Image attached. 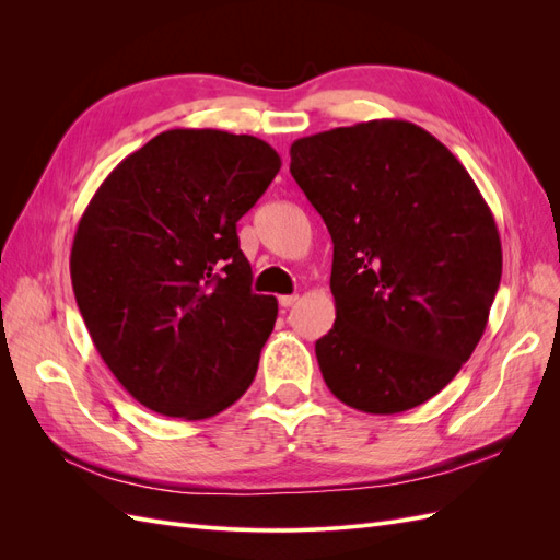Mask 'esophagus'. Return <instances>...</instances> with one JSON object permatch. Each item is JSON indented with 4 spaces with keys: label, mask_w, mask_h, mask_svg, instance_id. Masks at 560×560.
Segmentation results:
<instances>
[{
    "label": "esophagus",
    "mask_w": 560,
    "mask_h": 560,
    "mask_svg": "<svg viewBox=\"0 0 560 560\" xmlns=\"http://www.w3.org/2000/svg\"><path fill=\"white\" fill-rule=\"evenodd\" d=\"M278 301H280V306H282V308H292L294 303L299 301V296H296V294H284V296H280Z\"/></svg>",
    "instance_id": "34e87169"
}]
</instances>
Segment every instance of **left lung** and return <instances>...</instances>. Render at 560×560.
I'll return each mask as SVG.
<instances>
[{
	"mask_svg": "<svg viewBox=\"0 0 560 560\" xmlns=\"http://www.w3.org/2000/svg\"><path fill=\"white\" fill-rule=\"evenodd\" d=\"M290 173L334 243L336 322L315 343L334 397L401 413L455 378L502 276L493 212L434 135L376 121L301 138Z\"/></svg>",
	"mask_w": 560,
	"mask_h": 560,
	"instance_id": "8db88e82",
	"label": "left lung"
}]
</instances>
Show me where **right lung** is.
I'll list each match as a JSON object with an SVG mask.
<instances>
[{
    "label": "right lung",
    "mask_w": 560,
    "mask_h": 560,
    "mask_svg": "<svg viewBox=\"0 0 560 560\" xmlns=\"http://www.w3.org/2000/svg\"><path fill=\"white\" fill-rule=\"evenodd\" d=\"M280 165L252 135L165 130L118 163L81 214L77 306L100 358L147 409L202 420L252 385L278 301L252 292L235 224Z\"/></svg>",
    "instance_id": "obj_1"
}]
</instances>
